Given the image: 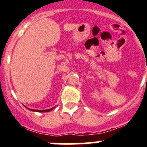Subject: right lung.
I'll use <instances>...</instances> for the list:
<instances>
[{"mask_svg": "<svg viewBox=\"0 0 147 147\" xmlns=\"http://www.w3.org/2000/svg\"><path fill=\"white\" fill-rule=\"evenodd\" d=\"M54 107H52V108H51V109H48V110H33V109H30V108H28V107H26V108L28 109V110H31V111H34V112H39V113H44V112H49V111H51V110H52L53 109H54Z\"/></svg>", "mask_w": 147, "mask_h": 147, "instance_id": "1", "label": "right lung"}]
</instances>
